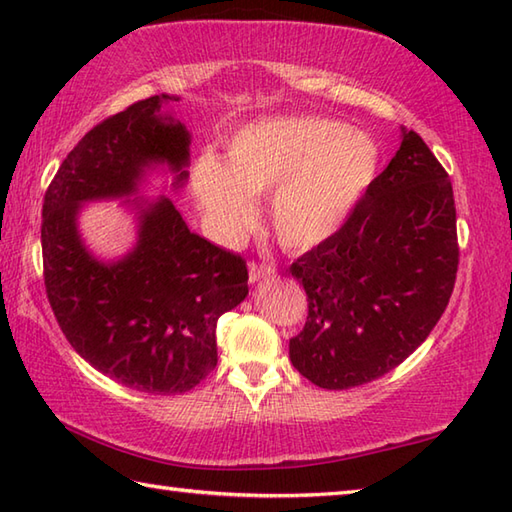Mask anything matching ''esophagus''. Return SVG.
Masks as SVG:
<instances>
[{"instance_id": "1", "label": "esophagus", "mask_w": 512, "mask_h": 512, "mask_svg": "<svg viewBox=\"0 0 512 512\" xmlns=\"http://www.w3.org/2000/svg\"><path fill=\"white\" fill-rule=\"evenodd\" d=\"M273 275H275V266L268 264V262H262V264L250 262V266H248V279H250V284H257V281L268 279V277H273Z\"/></svg>"}]
</instances>
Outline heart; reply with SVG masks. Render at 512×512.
Instances as JSON below:
<instances>
[{"label":"heart","instance_id":"heart-1","mask_svg":"<svg viewBox=\"0 0 512 512\" xmlns=\"http://www.w3.org/2000/svg\"><path fill=\"white\" fill-rule=\"evenodd\" d=\"M376 145L325 118H268L228 140L224 165L204 156L193 193L213 233L235 237L253 220L250 195L270 191L268 220L286 248L319 246L345 224L374 180Z\"/></svg>","mask_w":512,"mask_h":512}]
</instances>
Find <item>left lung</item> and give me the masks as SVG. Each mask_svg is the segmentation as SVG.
Instances as JSON below:
<instances>
[{
	"label": "left lung",
	"instance_id": "obj_1",
	"mask_svg": "<svg viewBox=\"0 0 512 512\" xmlns=\"http://www.w3.org/2000/svg\"><path fill=\"white\" fill-rule=\"evenodd\" d=\"M460 248L449 173L427 143H402L332 237L290 266L308 319L290 361L323 389H350L398 367L449 306Z\"/></svg>",
	"mask_w": 512,
	"mask_h": 512
}]
</instances>
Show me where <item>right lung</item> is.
I'll return each mask as SVG.
<instances>
[{"label":"right lung","instance_id":"1","mask_svg":"<svg viewBox=\"0 0 512 512\" xmlns=\"http://www.w3.org/2000/svg\"><path fill=\"white\" fill-rule=\"evenodd\" d=\"M178 96H149L92 127L61 162L43 198V281L65 339L116 383L145 394H184L217 365L215 328L248 295L239 255L189 231L165 195L138 202L136 246L99 262L79 235L83 202L127 198L147 169L187 180L191 136L160 114Z\"/></svg>","mask_w":512,"mask_h":512}]
</instances>
